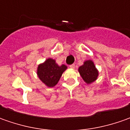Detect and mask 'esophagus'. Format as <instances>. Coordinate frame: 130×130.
Here are the masks:
<instances>
[{"instance_id": "obj_1", "label": "esophagus", "mask_w": 130, "mask_h": 130, "mask_svg": "<svg viewBox=\"0 0 130 130\" xmlns=\"http://www.w3.org/2000/svg\"><path fill=\"white\" fill-rule=\"evenodd\" d=\"M69 67L72 68V69H74V67H75V65H74V64H72V65H70V66H69Z\"/></svg>"}]
</instances>
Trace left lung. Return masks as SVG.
I'll return each mask as SVG.
<instances>
[{"label": "left lung", "instance_id": "8db88e82", "mask_svg": "<svg viewBox=\"0 0 130 130\" xmlns=\"http://www.w3.org/2000/svg\"><path fill=\"white\" fill-rule=\"evenodd\" d=\"M83 80L87 84L93 83L98 76V72L95 68L94 63L91 60L84 62L83 66L79 67L78 69Z\"/></svg>", "mask_w": 130, "mask_h": 130}]
</instances>
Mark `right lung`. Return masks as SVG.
I'll use <instances>...</instances> for the list:
<instances>
[{
    "instance_id": "right-lung-1",
    "label": "right lung",
    "mask_w": 130,
    "mask_h": 130,
    "mask_svg": "<svg viewBox=\"0 0 130 130\" xmlns=\"http://www.w3.org/2000/svg\"><path fill=\"white\" fill-rule=\"evenodd\" d=\"M65 65L58 66L56 61L52 58H47L38 67V75L40 79L47 87H54L62 75L63 72L67 69Z\"/></svg>"
}]
</instances>
